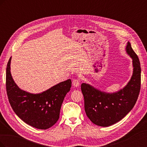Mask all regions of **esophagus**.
<instances>
[{"instance_id":"1","label":"esophagus","mask_w":147,"mask_h":147,"mask_svg":"<svg viewBox=\"0 0 147 147\" xmlns=\"http://www.w3.org/2000/svg\"><path fill=\"white\" fill-rule=\"evenodd\" d=\"M72 84H73V86L75 87H78L80 85V82L78 80L75 79L72 82Z\"/></svg>"}]
</instances>
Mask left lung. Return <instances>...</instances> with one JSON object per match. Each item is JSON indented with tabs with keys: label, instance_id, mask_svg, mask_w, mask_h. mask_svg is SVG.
Wrapping results in <instances>:
<instances>
[{
	"label": "left lung",
	"instance_id": "1",
	"mask_svg": "<svg viewBox=\"0 0 147 147\" xmlns=\"http://www.w3.org/2000/svg\"><path fill=\"white\" fill-rule=\"evenodd\" d=\"M126 51L132 59L133 73L129 82L121 90L108 93L89 84H82L84 110L88 118L96 125L107 127L117 123L130 112L136 103L140 90V64L129 42Z\"/></svg>",
	"mask_w": 147,
	"mask_h": 147
}]
</instances>
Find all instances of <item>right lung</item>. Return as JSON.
<instances>
[{
	"mask_svg": "<svg viewBox=\"0 0 147 147\" xmlns=\"http://www.w3.org/2000/svg\"><path fill=\"white\" fill-rule=\"evenodd\" d=\"M11 57L6 70V90L8 100L17 116L29 125L39 129H47L57 121L64 97L71 88V80H67L45 91L32 94L21 90L13 80L10 71Z\"/></svg>",
	"mask_w": 147,
	"mask_h": 147,
	"instance_id": "1",
	"label": "right lung"
}]
</instances>
